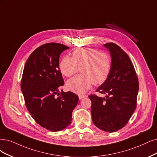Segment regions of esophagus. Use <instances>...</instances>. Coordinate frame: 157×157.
Masks as SVG:
<instances>
[{
  "instance_id": "obj_1",
  "label": "esophagus",
  "mask_w": 157,
  "mask_h": 157,
  "mask_svg": "<svg viewBox=\"0 0 157 157\" xmlns=\"http://www.w3.org/2000/svg\"><path fill=\"white\" fill-rule=\"evenodd\" d=\"M85 97H87V96L86 95H82V94H79V98L80 99V100H82V99H83V98H85Z\"/></svg>"
}]
</instances>
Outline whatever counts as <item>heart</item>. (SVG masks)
Segmentation results:
<instances>
[{"mask_svg": "<svg viewBox=\"0 0 157 157\" xmlns=\"http://www.w3.org/2000/svg\"><path fill=\"white\" fill-rule=\"evenodd\" d=\"M80 68L82 74L70 78L67 86L70 90L78 94L84 93L93 83L99 85L108 78L111 70V59L104 52L93 48L78 49L72 57H64L59 63V69L65 76L76 74Z\"/></svg>", "mask_w": 157, "mask_h": 157, "instance_id": "obj_1", "label": "heart"}]
</instances>
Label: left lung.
<instances>
[{
    "instance_id": "left-lung-1",
    "label": "left lung",
    "mask_w": 157,
    "mask_h": 157,
    "mask_svg": "<svg viewBox=\"0 0 157 157\" xmlns=\"http://www.w3.org/2000/svg\"><path fill=\"white\" fill-rule=\"evenodd\" d=\"M111 55L108 78L97 89L105 97L89 96L94 124L105 132H116L128 123L136 108L139 83L133 64L119 45L106 43Z\"/></svg>"
}]
</instances>
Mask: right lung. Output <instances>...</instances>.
Segmentation results:
<instances>
[{"mask_svg":"<svg viewBox=\"0 0 157 157\" xmlns=\"http://www.w3.org/2000/svg\"><path fill=\"white\" fill-rule=\"evenodd\" d=\"M69 49L59 43H48L38 47L25 63L21 89L25 105L33 118L42 127L57 132L71 124L72 113L79 98L70 91L61 92L64 85L59 70V57Z\"/></svg>","mask_w":157,"mask_h":157,"instance_id":"right-lung-1","label":"right lung"}]
</instances>
